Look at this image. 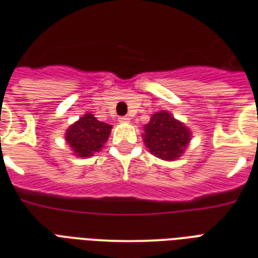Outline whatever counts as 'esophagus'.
Listing matches in <instances>:
<instances>
[{
  "mask_svg": "<svg viewBox=\"0 0 258 258\" xmlns=\"http://www.w3.org/2000/svg\"><path fill=\"white\" fill-rule=\"evenodd\" d=\"M118 120H119L120 123H127V122H130V117L128 115H123V117L118 118Z\"/></svg>",
  "mask_w": 258,
  "mask_h": 258,
  "instance_id": "esophagus-1",
  "label": "esophagus"
}]
</instances>
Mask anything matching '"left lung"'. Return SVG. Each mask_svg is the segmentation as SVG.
<instances>
[{
    "mask_svg": "<svg viewBox=\"0 0 258 258\" xmlns=\"http://www.w3.org/2000/svg\"><path fill=\"white\" fill-rule=\"evenodd\" d=\"M144 130L145 145L152 154L164 161L180 157L190 140L189 130L167 112L153 114Z\"/></svg>",
    "mask_w": 258,
    "mask_h": 258,
    "instance_id": "obj_1",
    "label": "left lung"
}]
</instances>
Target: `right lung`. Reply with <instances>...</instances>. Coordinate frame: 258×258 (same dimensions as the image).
Segmentation results:
<instances>
[{"label": "right lung", "mask_w": 258, "mask_h": 258, "mask_svg": "<svg viewBox=\"0 0 258 258\" xmlns=\"http://www.w3.org/2000/svg\"><path fill=\"white\" fill-rule=\"evenodd\" d=\"M112 126L97 120L92 114H85L72 124L66 134V140L78 157H92L108 140Z\"/></svg>", "instance_id": "1"}]
</instances>
